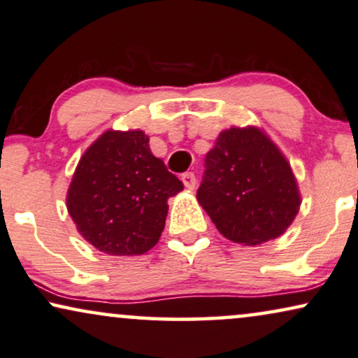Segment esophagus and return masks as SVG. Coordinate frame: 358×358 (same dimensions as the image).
<instances>
[{
    "mask_svg": "<svg viewBox=\"0 0 358 358\" xmlns=\"http://www.w3.org/2000/svg\"><path fill=\"white\" fill-rule=\"evenodd\" d=\"M182 182L188 189H193L196 187V176H194L193 171H187V173H183L182 176Z\"/></svg>",
    "mask_w": 358,
    "mask_h": 358,
    "instance_id": "esophagus-1",
    "label": "esophagus"
}]
</instances>
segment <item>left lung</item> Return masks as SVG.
<instances>
[{
	"label": "left lung",
	"mask_w": 358,
	"mask_h": 358,
	"mask_svg": "<svg viewBox=\"0 0 358 358\" xmlns=\"http://www.w3.org/2000/svg\"><path fill=\"white\" fill-rule=\"evenodd\" d=\"M196 198L224 237L245 245L282 236L301 204L292 166L255 127L219 134Z\"/></svg>",
	"instance_id": "1"
}]
</instances>
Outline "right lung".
Listing matches in <instances>:
<instances>
[{
  "label": "right lung",
  "mask_w": 358,
  "mask_h": 358,
  "mask_svg": "<svg viewBox=\"0 0 358 358\" xmlns=\"http://www.w3.org/2000/svg\"><path fill=\"white\" fill-rule=\"evenodd\" d=\"M183 183L152 155L142 131H108L85 152L66 208L90 244L109 255H141L159 242L166 199Z\"/></svg>",
  "instance_id": "add662e5"
}]
</instances>
